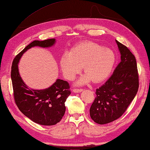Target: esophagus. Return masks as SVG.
Wrapping results in <instances>:
<instances>
[{
    "mask_svg": "<svg viewBox=\"0 0 150 150\" xmlns=\"http://www.w3.org/2000/svg\"><path fill=\"white\" fill-rule=\"evenodd\" d=\"M83 91V89H77V88H74L73 90V92H75V93H78V92H81Z\"/></svg>",
    "mask_w": 150,
    "mask_h": 150,
    "instance_id": "1",
    "label": "esophagus"
}]
</instances>
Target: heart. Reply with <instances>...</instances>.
Segmentation results:
<instances>
[{
    "label": "heart",
    "instance_id": "heart-1",
    "mask_svg": "<svg viewBox=\"0 0 150 150\" xmlns=\"http://www.w3.org/2000/svg\"><path fill=\"white\" fill-rule=\"evenodd\" d=\"M115 62L113 51L93 42H84L65 52L59 60L64 77L73 80L81 71V66L85 72L77 81L78 85L92 80L100 83L110 75Z\"/></svg>",
    "mask_w": 150,
    "mask_h": 150
}]
</instances>
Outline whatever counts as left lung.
I'll return each mask as SVG.
<instances>
[{"label": "left lung", "mask_w": 150, "mask_h": 150, "mask_svg": "<svg viewBox=\"0 0 150 150\" xmlns=\"http://www.w3.org/2000/svg\"><path fill=\"white\" fill-rule=\"evenodd\" d=\"M115 41L121 62L110 79L96 89V97L90 108L91 119L100 125L120 117L134 98L139 86L134 56L127 47Z\"/></svg>", "instance_id": "obj_1"}]
</instances>
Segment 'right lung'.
I'll return each instance as SVG.
<instances>
[{
	"label": "right lung",
	"mask_w": 150,
	"mask_h": 150,
	"mask_svg": "<svg viewBox=\"0 0 150 150\" xmlns=\"http://www.w3.org/2000/svg\"><path fill=\"white\" fill-rule=\"evenodd\" d=\"M55 43V39L33 41L15 57L11 70L13 97L19 110L31 121L47 126L57 124L64 115L65 102L71 94L69 83L58 79L52 85L45 89L31 88L21 79L18 64L23 54L29 48L35 47L49 48Z\"/></svg>",
	"instance_id": "add662e5"
}]
</instances>
